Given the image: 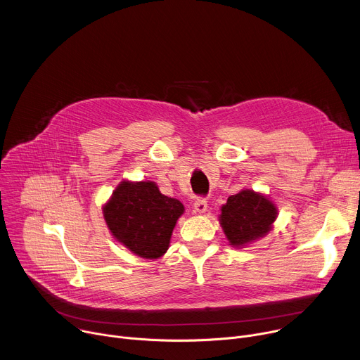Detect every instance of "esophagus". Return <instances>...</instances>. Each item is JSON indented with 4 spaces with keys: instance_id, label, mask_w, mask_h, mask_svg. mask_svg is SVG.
<instances>
[{
    "instance_id": "esophagus-1",
    "label": "esophagus",
    "mask_w": 360,
    "mask_h": 360,
    "mask_svg": "<svg viewBox=\"0 0 360 360\" xmlns=\"http://www.w3.org/2000/svg\"><path fill=\"white\" fill-rule=\"evenodd\" d=\"M193 208H195L196 212L203 214L205 211H207V208H208L207 199H205V198H198V199L193 202Z\"/></svg>"
}]
</instances>
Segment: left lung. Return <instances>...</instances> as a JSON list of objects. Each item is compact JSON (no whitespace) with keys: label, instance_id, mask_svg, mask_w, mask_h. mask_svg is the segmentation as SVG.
I'll return each instance as SVG.
<instances>
[{"label":"left lung","instance_id":"8db88e82","mask_svg":"<svg viewBox=\"0 0 360 360\" xmlns=\"http://www.w3.org/2000/svg\"><path fill=\"white\" fill-rule=\"evenodd\" d=\"M275 205L265 196L245 189L228 198L221 225L233 246H243L268 233L276 219Z\"/></svg>","mask_w":360,"mask_h":360}]
</instances>
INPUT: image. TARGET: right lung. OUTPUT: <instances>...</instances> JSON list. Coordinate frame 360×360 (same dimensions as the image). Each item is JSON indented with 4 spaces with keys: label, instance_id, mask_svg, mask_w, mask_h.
Returning <instances> with one entry per match:
<instances>
[{
    "label": "right lung",
    "instance_id": "right-lung-1",
    "mask_svg": "<svg viewBox=\"0 0 360 360\" xmlns=\"http://www.w3.org/2000/svg\"><path fill=\"white\" fill-rule=\"evenodd\" d=\"M184 205L162 195L153 182H122L104 207L112 235L141 258L157 259L167 252Z\"/></svg>",
    "mask_w": 360,
    "mask_h": 360
}]
</instances>
